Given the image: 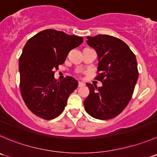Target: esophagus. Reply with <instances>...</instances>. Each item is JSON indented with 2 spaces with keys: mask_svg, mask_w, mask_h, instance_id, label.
Listing matches in <instances>:
<instances>
[{
  "mask_svg": "<svg viewBox=\"0 0 157 157\" xmlns=\"http://www.w3.org/2000/svg\"><path fill=\"white\" fill-rule=\"evenodd\" d=\"M85 83L82 82H78V87H82V86H84Z\"/></svg>",
  "mask_w": 157,
  "mask_h": 157,
  "instance_id": "esophagus-1",
  "label": "esophagus"
}]
</instances>
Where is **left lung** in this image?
Returning <instances> with one entry per match:
<instances>
[{
    "label": "left lung",
    "mask_w": 157,
    "mask_h": 157,
    "mask_svg": "<svg viewBox=\"0 0 157 157\" xmlns=\"http://www.w3.org/2000/svg\"><path fill=\"white\" fill-rule=\"evenodd\" d=\"M87 39L98 55L95 79L102 82V86L86 84L89 95L84 101L85 109L95 119H113L124 110L132 96L139 76L136 59L129 46L117 38L98 35Z\"/></svg>",
    "instance_id": "left-lung-1"
}]
</instances>
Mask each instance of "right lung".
<instances>
[{"label":"right lung","mask_w":157,"mask_h":157,"mask_svg":"<svg viewBox=\"0 0 157 157\" xmlns=\"http://www.w3.org/2000/svg\"><path fill=\"white\" fill-rule=\"evenodd\" d=\"M82 42V37L46 29L25 44L19 59L20 90L27 107L38 117L50 120L65 109L78 81L67 76L57 82L55 70L65 62L71 49Z\"/></svg>","instance_id":"obj_1"}]
</instances>
